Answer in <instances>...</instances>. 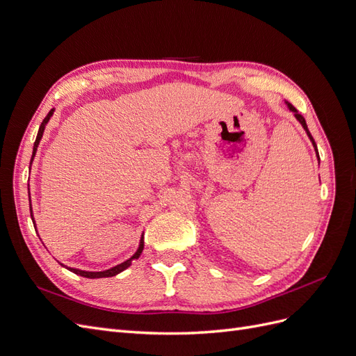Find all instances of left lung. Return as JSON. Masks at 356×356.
Wrapping results in <instances>:
<instances>
[{
	"mask_svg": "<svg viewBox=\"0 0 356 356\" xmlns=\"http://www.w3.org/2000/svg\"><path fill=\"white\" fill-rule=\"evenodd\" d=\"M285 104H286V106L289 108V111H293L294 113V115H296V118L297 120L301 123V126L305 127V131H306V134H307V136L310 138V141H312V144H314V147H315V152H316V156H318V159H319V154H318V148H316V144H315V139H314V136L310 135V132H309V129H307V124H306V120H305V117L301 115V114H298V111L294 108L293 105H291L288 101H285Z\"/></svg>",
	"mask_w": 356,
	"mask_h": 356,
	"instance_id": "8db88e82",
	"label": "left lung"
}]
</instances>
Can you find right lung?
<instances>
[{"instance_id":"obj_1","label":"right lung","mask_w":356,"mask_h":356,"mask_svg":"<svg viewBox=\"0 0 356 356\" xmlns=\"http://www.w3.org/2000/svg\"><path fill=\"white\" fill-rule=\"evenodd\" d=\"M53 111H55V108H51V110L49 111V114L44 117V120H42V123H41V126H40V129H38L37 139H35V143H34V149H32L31 163H32V160H34V157H35V153H37V147H38V144H40V141H41L42 134H44V129H46V124H47V122L50 120V117L53 115ZM29 208H31V196H29ZM31 218H32V222L35 224V221H34V215H32V208H31ZM34 227H35V225H34ZM35 232H37V230H35ZM143 250H144V234L141 236V241H139V246H138L136 252H135V254H134L131 258H129V260L123 261L122 264H117V266H114V267L108 268V270H104V272H86V270H80V268H72V267H67V266H63L62 263H60V264H62L63 267H67L70 272H72V273H75V275L84 276V277H89V279H96V277H111V276H115V275H118V273H120V272L126 270V268L132 264V261H134V260H138L139 255H141V252H143Z\"/></svg>"}]
</instances>
